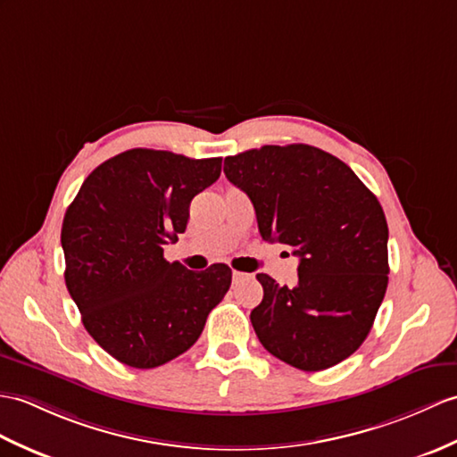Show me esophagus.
Segmentation results:
<instances>
[{"label": "esophagus", "instance_id": "1", "mask_svg": "<svg viewBox=\"0 0 457 457\" xmlns=\"http://www.w3.org/2000/svg\"><path fill=\"white\" fill-rule=\"evenodd\" d=\"M245 278H249V274L239 272V270H233V282H239V280H245Z\"/></svg>", "mask_w": 457, "mask_h": 457}]
</instances>
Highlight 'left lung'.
<instances>
[{"mask_svg":"<svg viewBox=\"0 0 457 457\" xmlns=\"http://www.w3.org/2000/svg\"><path fill=\"white\" fill-rule=\"evenodd\" d=\"M229 183L245 193L261 237L288 247L298 284L257 274L251 312L261 345L303 372L343 362L364 343L387 290V221L381 204L341 159L307 144L229 155Z\"/></svg>","mask_w":457,"mask_h":457,"instance_id":"1","label":"left lung"}]
</instances>
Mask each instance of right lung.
<instances>
[{
    "mask_svg": "<svg viewBox=\"0 0 457 457\" xmlns=\"http://www.w3.org/2000/svg\"><path fill=\"white\" fill-rule=\"evenodd\" d=\"M221 157L122 152L83 180L62 224L66 286L87 333L130 368H157L187 353L224 300L231 269L169 262L190 200L216 183Z\"/></svg>",
    "mask_w": 457,
    "mask_h": 457,
    "instance_id": "obj_1",
    "label": "right lung"
}]
</instances>
